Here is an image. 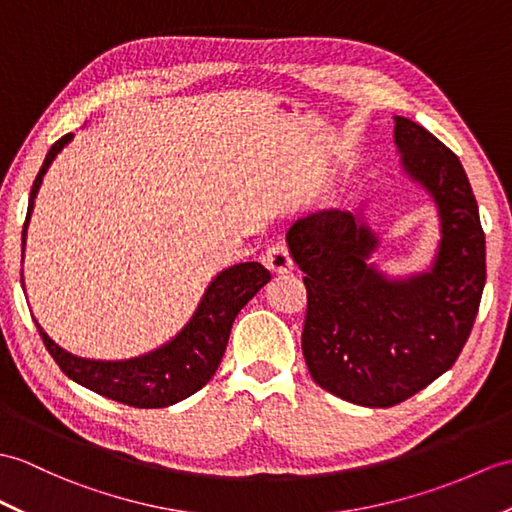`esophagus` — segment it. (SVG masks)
<instances>
[{"mask_svg":"<svg viewBox=\"0 0 512 512\" xmlns=\"http://www.w3.org/2000/svg\"><path fill=\"white\" fill-rule=\"evenodd\" d=\"M264 264L270 272H275V275H283V272H290L294 268L288 248H285V244H281V242L272 244L268 248L264 255Z\"/></svg>","mask_w":512,"mask_h":512,"instance_id":"esophagus-1","label":"esophagus"}]
</instances>
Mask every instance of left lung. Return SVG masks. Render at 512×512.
Returning <instances> with one entry per match:
<instances>
[{"label":"left lung","mask_w":512,"mask_h":512,"mask_svg":"<svg viewBox=\"0 0 512 512\" xmlns=\"http://www.w3.org/2000/svg\"><path fill=\"white\" fill-rule=\"evenodd\" d=\"M401 174L425 189L438 216L432 264L403 277L379 268L382 246L362 202L318 211L285 233L307 288L303 355L314 382L366 408L417 395L454 366L486 281L478 202L460 159L423 126L395 115Z\"/></svg>","instance_id":"1"}]
</instances>
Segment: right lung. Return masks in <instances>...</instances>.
Returning a JSON list of instances; mask_svg holds the SVG:
<instances>
[{
  "mask_svg": "<svg viewBox=\"0 0 512 512\" xmlns=\"http://www.w3.org/2000/svg\"><path fill=\"white\" fill-rule=\"evenodd\" d=\"M74 133L61 137L45 154L41 170L34 178L28 216L21 233V255L26 251L28 224L32 218L34 198L39 194L45 172L50 170L56 154L61 152ZM270 281V272L257 261H242L220 270L207 285L205 294L185 327L161 347L128 360H91L69 353L56 344L34 318L47 351L52 353L61 371L98 395L126 403L133 408H168L194 395L216 375L235 316L253 296ZM23 285V270H21Z\"/></svg>",
  "mask_w": 512,
  "mask_h": 512,
  "instance_id": "add662e5",
  "label": "right lung"
}]
</instances>
